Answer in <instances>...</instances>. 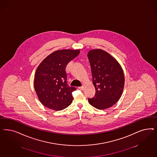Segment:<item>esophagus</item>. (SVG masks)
I'll return each mask as SVG.
<instances>
[{"mask_svg": "<svg viewBox=\"0 0 157 157\" xmlns=\"http://www.w3.org/2000/svg\"><path fill=\"white\" fill-rule=\"evenodd\" d=\"M83 88H84V87L82 86H79V87H78V89L80 90H83Z\"/></svg>", "mask_w": 157, "mask_h": 157, "instance_id": "1", "label": "esophagus"}]
</instances>
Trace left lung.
I'll use <instances>...</instances> for the list:
<instances>
[{"instance_id":"left-lung-1","label":"left lung","mask_w":157,"mask_h":157,"mask_svg":"<svg viewBox=\"0 0 157 157\" xmlns=\"http://www.w3.org/2000/svg\"><path fill=\"white\" fill-rule=\"evenodd\" d=\"M92 82L95 95L89 98V103L99 110L108 109L121 98L125 84L124 71L118 61L105 51H89Z\"/></svg>"}]
</instances>
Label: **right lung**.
Instances as JSON below:
<instances>
[{
  "instance_id": "1",
  "label": "right lung",
  "mask_w": 157,
  "mask_h": 157,
  "mask_svg": "<svg viewBox=\"0 0 157 157\" xmlns=\"http://www.w3.org/2000/svg\"><path fill=\"white\" fill-rule=\"evenodd\" d=\"M80 52V50L70 49L56 51L37 67L34 87L39 101L44 106L58 111L72 103V92L76 88L67 86L66 67Z\"/></svg>"
}]
</instances>
